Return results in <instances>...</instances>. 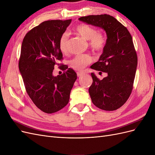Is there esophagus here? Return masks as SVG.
Returning <instances> with one entry per match:
<instances>
[{
	"label": "esophagus",
	"instance_id": "34e87169",
	"mask_svg": "<svg viewBox=\"0 0 155 155\" xmlns=\"http://www.w3.org/2000/svg\"><path fill=\"white\" fill-rule=\"evenodd\" d=\"M83 75V72H77V76H78V77H81V76H82Z\"/></svg>",
	"mask_w": 155,
	"mask_h": 155
}]
</instances>
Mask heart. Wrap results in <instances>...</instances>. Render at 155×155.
<instances>
[{"instance_id":"b5f03b06","label":"heart","mask_w":155,"mask_h":155,"mask_svg":"<svg viewBox=\"0 0 155 155\" xmlns=\"http://www.w3.org/2000/svg\"><path fill=\"white\" fill-rule=\"evenodd\" d=\"M75 33L84 39L88 41L90 47L96 51H101L106 44V37L101 32L97 31L95 28L85 24H81L75 28ZM59 47L63 53L68 50V34L65 32L61 35ZM94 61L92 56L89 54L78 55L70 61V66L74 70H83Z\"/></svg>"}]
</instances>
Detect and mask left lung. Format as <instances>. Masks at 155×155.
Masks as SVG:
<instances>
[{"label": "left lung", "instance_id": "8db88e82", "mask_svg": "<svg viewBox=\"0 0 155 155\" xmlns=\"http://www.w3.org/2000/svg\"><path fill=\"white\" fill-rule=\"evenodd\" d=\"M79 20L101 28L107 37L99 60L91 67L107 74L100 80L91 73L93 82L88 92L92 101L102 110L118 109L130 95L137 67L138 58L132 37L126 27L107 14L81 17Z\"/></svg>", "mask_w": 155, "mask_h": 155}]
</instances>
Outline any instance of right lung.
<instances>
[{
    "mask_svg": "<svg viewBox=\"0 0 155 155\" xmlns=\"http://www.w3.org/2000/svg\"><path fill=\"white\" fill-rule=\"evenodd\" d=\"M71 21L43 22L28 32L22 41L18 68L26 92L36 107L48 114L68 104L77 79L74 70L65 64L60 66L64 71L61 75H53L54 67L63 59L59 38Z\"/></svg>",
    "mask_w": 155,
    "mask_h": 155,
    "instance_id": "obj_1",
    "label": "right lung"
}]
</instances>
